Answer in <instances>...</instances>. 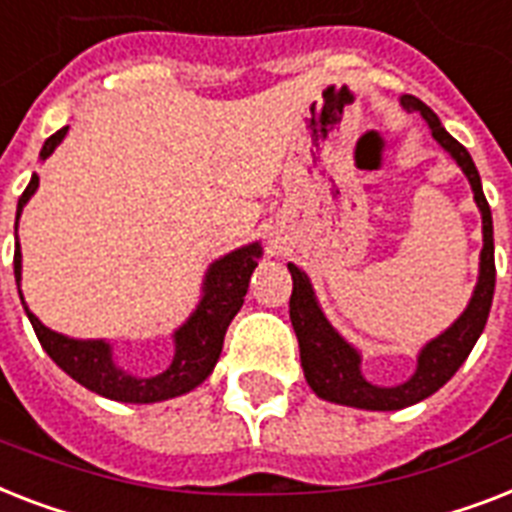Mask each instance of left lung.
<instances>
[{
    "label": "left lung",
    "mask_w": 512,
    "mask_h": 512,
    "mask_svg": "<svg viewBox=\"0 0 512 512\" xmlns=\"http://www.w3.org/2000/svg\"><path fill=\"white\" fill-rule=\"evenodd\" d=\"M404 108L418 110L420 116L428 121L433 132V140L447 150L460 169L465 171L476 203L481 208L484 219V251H481V275L473 290L468 309L463 317L449 327L447 333H441L436 341H431L423 349L418 359V372L407 383L394 388L372 386L362 378L359 372V354L335 333L320 306L314 301L312 285L298 267L288 264L290 277H293V293H290V322L296 330L298 349H301V367H304L306 383L314 388V394L335 404H349V407H362V410H402L410 404L423 402L425 396L436 394L447 383L465 359L470 349L476 346L478 335L484 333L486 317L492 309L494 296V232H492V211L486 203V195L481 190V177L470 153L465 150L452 134L439 124V118L425 102H420L412 94L402 97Z\"/></svg>",
    "instance_id": "obj_1"
}]
</instances>
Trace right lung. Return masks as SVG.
Segmentation results:
<instances>
[{
    "instance_id": "obj_1",
    "label": "right lung",
    "mask_w": 512,
    "mask_h": 512,
    "mask_svg": "<svg viewBox=\"0 0 512 512\" xmlns=\"http://www.w3.org/2000/svg\"><path fill=\"white\" fill-rule=\"evenodd\" d=\"M65 132H68V126H63L60 132H55L44 142L42 153H39L42 161L63 142ZM36 187H39V177L34 174L18 200V216L23 206H26V200L34 195ZM15 230H18V222H15ZM259 256V243L245 245V248L232 251L230 256H224V259H219L214 267L208 269L206 296H203L200 306L195 309V314L187 320V325L179 327L177 335H174V341H177L174 362L169 365V370L155 375V378H134V375L124 372L121 367H116V362L110 357L108 343L73 341V338H65V335L44 327L28 309L26 314L31 325H34L36 338L44 346V351L73 380H79L81 386H87L94 394L116 399V402H161V399L187 394L190 388H195L211 375L216 359L222 354L224 333H227L232 317L243 306V296L248 293L253 269L259 267ZM15 280H20L18 248H15Z\"/></svg>"
}]
</instances>
